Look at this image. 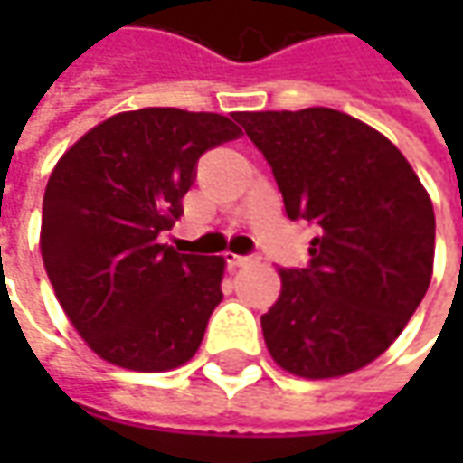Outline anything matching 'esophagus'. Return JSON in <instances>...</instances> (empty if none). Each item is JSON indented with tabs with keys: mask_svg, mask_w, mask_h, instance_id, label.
<instances>
[{
	"mask_svg": "<svg viewBox=\"0 0 463 463\" xmlns=\"http://www.w3.org/2000/svg\"><path fill=\"white\" fill-rule=\"evenodd\" d=\"M226 262H229V268H244V265H252L255 258H244V255H226Z\"/></svg>",
	"mask_w": 463,
	"mask_h": 463,
	"instance_id": "34e87169",
	"label": "esophagus"
}]
</instances>
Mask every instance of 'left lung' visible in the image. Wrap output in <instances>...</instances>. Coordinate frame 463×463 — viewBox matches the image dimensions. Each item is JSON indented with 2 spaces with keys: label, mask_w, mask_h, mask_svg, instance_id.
<instances>
[{
  "label": "left lung",
  "mask_w": 463,
  "mask_h": 463,
  "mask_svg": "<svg viewBox=\"0 0 463 463\" xmlns=\"http://www.w3.org/2000/svg\"><path fill=\"white\" fill-rule=\"evenodd\" d=\"M291 222H311L309 268L278 270L262 314L273 361L301 379H337L376 361L407 327L433 276L436 213L404 154L332 110L240 113Z\"/></svg>",
  "instance_id": "obj_1"
}]
</instances>
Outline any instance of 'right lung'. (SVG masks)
Here are the masks:
<instances>
[{"mask_svg":"<svg viewBox=\"0 0 463 463\" xmlns=\"http://www.w3.org/2000/svg\"><path fill=\"white\" fill-rule=\"evenodd\" d=\"M240 136L219 113L141 108L98 123L56 162L41 255L69 322L102 361L159 373L198 353L226 260L180 255L159 232L180 219L201 154Z\"/></svg>","mask_w":463,"mask_h":463,"instance_id":"obj_1","label":"right lung"}]
</instances>
